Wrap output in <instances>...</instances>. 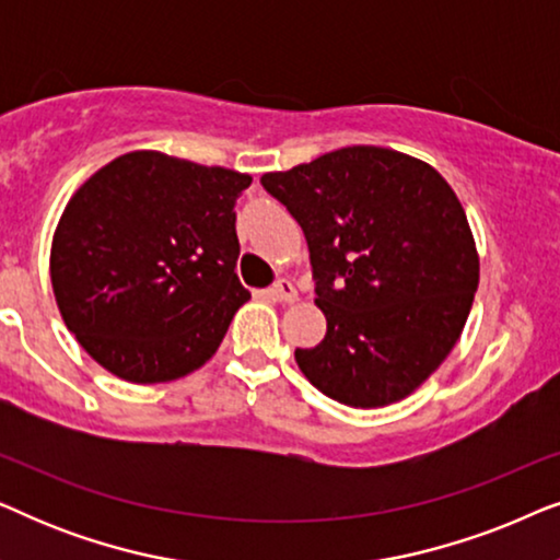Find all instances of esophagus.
<instances>
[{
    "mask_svg": "<svg viewBox=\"0 0 560 560\" xmlns=\"http://www.w3.org/2000/svg\"><path fill=\"white\" fill-rule=\"evenodd\" d=\"M270 298H272V301H280V303H293L298 298V290L290 280H278L270 288Z\"/></svg>",
    "mask_w": 560,
    "mask_h": 560,
    "instance_id": "obj_1",
    "label": "esophagus"
}]
</instances>
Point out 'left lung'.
<instances>
[{"instance_id": "8db88e82", "label": "left lung", "mask_w": 560, "mask_h": 560, "mask_svg": "<svg viewBox=\"0 0 560 560\" xmlns=\"http://www.w3.org/2000/svg\"><path fill=\"white\" fill-rule=\"evenodd\" d=\"M259 183L301 224L326 316L324 341L295 349L301 372L351 408L408 397L454 349L479 285L454 190L423 160L374 144Z\"/></svg>"}]
</instances>
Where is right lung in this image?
Instances as JSON below:
<instances>
[{
    "instance_id": "1",
    "label": "right lung",
    "mask_w": 560,
    "mask_h": 560,
    "mask_svg": "<svg viewBox=\"0 0 560 560\" xmlns=\"http://www.w3.org/2000/svg\"><path fill=\"white\" fill-rule=\"evenodd\" d=\"M252 178L155 150L91 175L52 234L56 303L83 349L137 385L217 354L249 290L236 278L234 203Z\"/></svg>"
}]
</instances>
